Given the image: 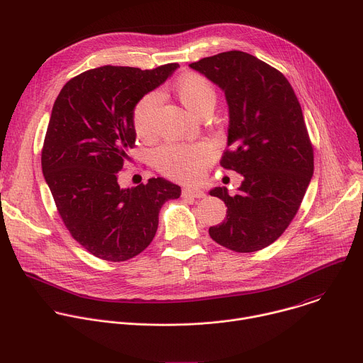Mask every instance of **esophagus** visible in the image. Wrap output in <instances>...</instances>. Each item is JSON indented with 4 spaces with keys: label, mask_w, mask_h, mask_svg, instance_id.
I'll use <instances>...</instances> for the list:
<instances>
[{
    "label": "esophagus",
    "mask_w": 363,
    "mask_h": 363,
    "mask_svg": "<svg viewBox=\"0 0 363 363\" xmlns=\"http://www.w3.org/2000/svg\"><path fill=\"white\" fill-rule=\"evenodd\" d=\"M182 196H189V198H203L205 194L203 191L198 189V188H184L182 189Z\"/></svg>",
    "instance_id": "34e87169"
}]
</instances>
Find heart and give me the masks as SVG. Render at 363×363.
Masks as SVG:
<instances>
[{
	"mask_svg": "<svg viewBox=\"0 0 363 363\" xmlns=\"http://www.w3.org/2000/svg\"><path fill=\"white\" fill-rule=\"evenodd\" d=\"M177 94L182 105L196 115L206 105H216V90L201 74H186L177 83ZM161 94L152 91L143 96L133 111V128L140 139H150L157 132ZM216 157L210 142L165 143L153 152V164L161 174L177 181L196 179Z\"/></svg>",
	"mask_w": 363,
	"mask_h": 363,
	"instance_id": "obj_1",
	"label": "heart"
}]
</instances>
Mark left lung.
Listing matches in <instances>:
<instances>
[{
  "instance_id": "8db88e82",
  "label": "left lung",
  "mask_w": 363,
  "mask_h": 363,
  "mask_svg": "<svg viewBox=\"0 0 363 363\" xmlns=\"http://www.w3.org/2000/svg\"><path fill=\"white\" fill-rule=\"evenodd\" d=\"M217 84L228 105V149L220 161L242 175L238 192L210 195L227 205L211 238L237 252L258 251L289 227L313 177V147L289 80L257 57L233 50L191 63Z\"/></svg>"
}]
</instances>
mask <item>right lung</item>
I'll use <instances>...</instances> for the list:
<instances>
[{"mask_svg": "<svg viewBox=\"0 0 363 363\" xmlns=\"http://www.w3.org/2000/svg\"><path fill=\"white\" fill-rule=\"evenodd\" d=\"M178 67L87 70L63 86L53 105L43 175L72 237L101 260L126 262L142 252L157 234L161 206L181 195L164 178L132 188L118 182L136 140L135 106Z\"/></svg>", "mask_w": 363, "mask_h": 363, "instance_id": "right-lung-1", "label": "right lung"}]
</instances>
